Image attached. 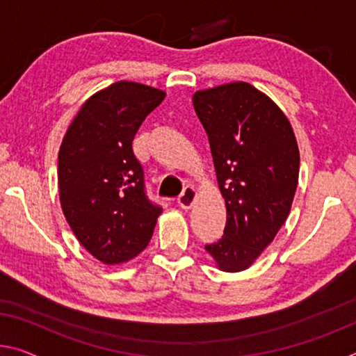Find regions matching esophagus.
<instances>
[{"instance_id": "1", "label": "esophagus", "mask_w": 356, "mask_h": 356, "mask_svg": "<svg viewBox=\"0 0 356 356\" xmlns=\"http://www.w3.org/2000/svg\"><path fill=\"white\" fill-rule=\"evenodd\" d=\"M196 198H198V191H196L193 187H187L184 190V193L177 198V204L179 207H182L184 211H188V209L193 207Z\"/></svg>"}]
</instances>
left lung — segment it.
I'll return each mask as SVG.
<instances>
[{"mask_svg":"<svg viewBox=\"0 0 356 356\" xmlns=\"http://www.w3.org/2000/svg\"><path fill=\"white\" fill-rule=\"evenodd\" d=\"M193 106L227 206L223 238L206 250L220 270L239 273L257 261L289 217L300 149L280 107L250 83L198 90Z\"/></svg>","mask_w":356,"mask_h":356,"instance_id":"8db88e82","label":"left lung"}]
</instances>
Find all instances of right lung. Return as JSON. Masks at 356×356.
Masks as SVG:
<instances>
[{
    "label": "right lung",
    "mask_w": 356,
    "mask_h": 356,
    "mask_svg": "<svg viewBox=\"0 0 356 356\" xmlns=\"http://www.w3.org/2000/svg\"><path fill=\"white\" fill-rule=\"evenodd\" d=\"M165 97L144 83H111L82 104L61 140V209L83 249L104 264L138 257L163 212L144 193L143 166L131 143Z\"/></svg>",
    "instance_id": "obj_1"
}]
</instances>
